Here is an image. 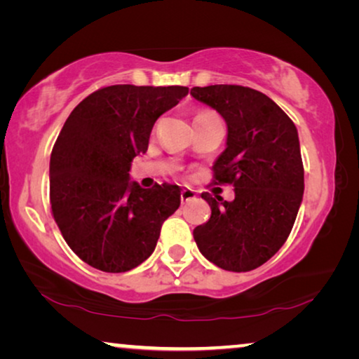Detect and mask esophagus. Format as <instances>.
<instances>
[{"instance_id":"obj_1","label":"esophagus","mask_w":359,"mask_h":359,"mask_svg":"<svg viewBox=\"0 0 359 359\" xmlns=\"http://www.w3.org/2000/svg\"><path fill=\"white\" fill-rule=\"evenodd\" d=\"M194 198H196V191H194L193 188H188V187L182 188V193H180L182 203H188V201H191V199H194Z\"/></svg>"}]
</instances>
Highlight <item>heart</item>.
Listing matches in <instances>:
<instances>
[{
    "label": "heart",
    "mask_w": 359,
    "mask_h": 359,
    "mask_svg": "<svg viewBox=\"0 0 359 359\" xmlns=\"http://www.w3.org/2000/svg\"><path fill=\"white\" fill-rule=\"evenodd\" d=\"M199 115H214V114H199Z\"/></svg>",
    "instance_id": "b5f03b06"
}]
</instances>
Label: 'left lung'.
<instances>
[{
    "mask_svg": "<svg viewBox=\"0 0 359 359\" xmlns=\"http://www.w3.org/2000/svg\"><path fill=\"white\" fill-rule=\"evenodd\" d=\"M191 96L222 115L226 149L215 184L234 187L233 201L203 193L212 214L193 238L224 271L247 272L274 257L293 228L304 194V166L293 121L269 96L241 85L193 87Z\"/></svg>",
    "mask_w": 359,
    "mask_h": 359,
    "instance_id": "obj_1",
    "label": "left lung"
}]
</instances>
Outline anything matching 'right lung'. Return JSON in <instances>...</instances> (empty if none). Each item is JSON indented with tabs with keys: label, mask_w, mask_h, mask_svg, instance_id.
<instances>
[{
	"label": "right lung",
	"mask_w": 359,
	"mask_h": 359,
	"mask_svg": "<svg viewBox=\"0 0 359 359\" xmlns=\"http://www.w3.org/2000/svg\"><path fill=\"white\" fill-rule=\"evenodd\" d=\"M187 87L111 85L79 102L50 155V205L66 244L102 272L135 269L154 253L180 188L130 180L133 158L149 147L156 118Z\"/></svg>",
	"instance_id": "right-lung-1"
}]
</instances>
